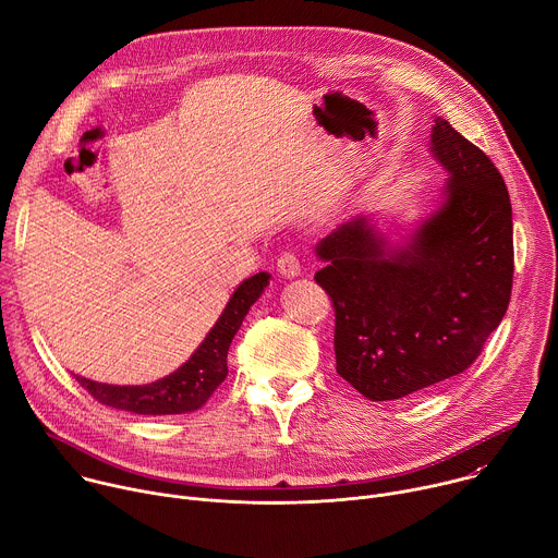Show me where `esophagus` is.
<instances>
[{
	"instance_id": "1",
	"label": "esophagus",
	"mask_w": 558,
	"mask_h": 558,
	"mask_svg": "<svg viewBox=\"0 0 558 558\" xmlns=\"http://www.w3.org/2000/svg\"><path fill=\"white\" fill-rule=\"evenodd\" d=\"M276 267H278V271L284 278H293V276L300 274V258L295 254H291V252H284V254H280Z\"/></svg>"
}]
</instances>
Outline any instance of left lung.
Instances as JSON below:
<instances>
[{
    "instance_id": "1",
    "label": "left lung",
    "mask_w": 558,
    "mask_h": 558,
    "mask_svg": "<svg viewBox=\"0 0 558 558\" xmlns=\"http://www.w3.org/2000/svg\"><path fill=\"white\" fill-rule=\"evenodd\" d=\"M444 203L390 247L362 216L315 247V274L336 311V371L373 402L400 400L463 373L510 304L512 205L490 158L435 119Z\"/></svg>"
}]
</instances>
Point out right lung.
Here are the masks:
<instances>
[{"mask_svg": "<svg viewBox=\"0 0 558 558\" xmlns=\"http://www.w3.org/2000/svg\"><path fill=\"white\" fill-rule=\"evenodd\" d=\"M269 274L247 278L229 298L222 315L194 355L174 373L145 386H114L78 377L99 404L136 415H181L201 409L227 377V351L241 329L250 306L269 284Z\"/></svg>", "mask_w": 558, "mask_h": 558, "instance_id": "1", "label": "right lung"}]
</instances>
